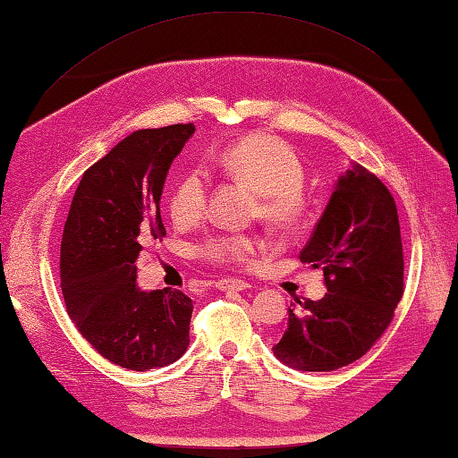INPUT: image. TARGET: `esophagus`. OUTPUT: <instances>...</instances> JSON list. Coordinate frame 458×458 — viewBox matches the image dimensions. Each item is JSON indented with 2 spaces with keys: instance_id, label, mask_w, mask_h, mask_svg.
<instances>
[{
  "instance_id": "esophagus-1",
  "label": "esophagus",
  "mask_w": 458,
  "mask_h": 458,
  "mask_svg": "<svg viewBox=\"0 0 458 458\" xmlns=\"http://www.w3.org/2000/svg\"><path fill=\"white\" fill-rule=\"evenodd\" d=\"M250 284L244 279H234V277H224L216 281V289L220 291H244L248 289Z\"/></svg>"
}]
</instances>
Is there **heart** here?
Masks as SVG:
<instances>
[{
    "mask_svg": "<svg viewBox=\"0 0 458 458\" xmlns=\"http://www.w3.org/2000/svg\"><path fill=\"white\" fill-rule=\"evenodd\" d=\"M220 169L256 192V208L269 226L293 228L307 216L309 199L303 192L305 169L297 153L274 135H248L218 153ZM208 184L202 171L182 174L174 187L169 212L177 224H194L207 208ZM259 242L251 234H214L199 246V254L220 264H244L254 258Z\"/></svg>",
    "mask_w": 458,
    "mask_h": 458,
    "instance_id": "heart-1",
    "label": "heart"
}]
</instances>
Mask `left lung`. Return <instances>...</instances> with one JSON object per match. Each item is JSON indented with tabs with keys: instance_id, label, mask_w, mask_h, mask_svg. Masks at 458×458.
Wrapping results in <instances>:
<instances>
[{
	"instance_id": "obj_1",
	"label": "left lung",
	"mask_w": 458,
	"mask_h": 458,
	"mask_svg": "<svg viewBox=\"0 0 458 458\" xmlns=\"http://www.w3.org/2000/svg\"><path fill=\"white\" fill-rule=\"evenodd\" d=\"M299 258L323 269L328 293L289 309L274 354L301 372H333L372 348L403 295L400 220L386 184L352 163Z\"/></svg>"
}]
</instances>
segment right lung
Wrapping results in <instances>:
<instances>
[{
	"label": "right lung",
	"mask_w": 458,
	"mask_h": 458,
	"mask_svg": "<svg viewBox=\"0 0 458 458\" xmlns=\"http://www.w3.org/2000/svg\"><path fill=\"white\" fill-rule=\"evenodd\" d=\"M192 123L138 130L82 174L61 244L68 317L98 352L148 372L187 352L192 301L179 289L138 287V256L165 236L161 192Z\"/></svg>",
	"instance_id": "right-lung-1"
}]
</instances>
